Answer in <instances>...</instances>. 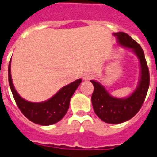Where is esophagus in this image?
<instances>
[{
  "instance_id": "34e87169",
  "label": "esophagus",
  "mask_w": 157,
  "mask_h": 157,
  "mask_svg": "<svg viewBox=\"0 0 157 157\" xmlns=\"http://www.w3.org/2000/svg\"><path fill=\"white\" fill-rule=\"evenodd\" d=\"M94 77V75L92 74V73H86L85 75H83V80H85V81H89V80H92V78Z\"/></svg>"
}]
</instances>
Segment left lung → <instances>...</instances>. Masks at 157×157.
I'll use <instances>...</instances> for the list:
<instances>
[{
  "label": "left lung",
  "instance_id": "left-lung-1",
  "mask_svg": "<svg viewBox=\"0 0 157 157\" xmlns=\"http://www.w3.org/2000/svg\"><path fill=\"white\" fill-rule=\"evenodd\" d=\"M113 35L116 36L119 44L135 53L140 65V77L138 86L130 95L124 98L112 97L99 82L93 80L91 81L94 86L92 95L94 112L102 121L116 124L130 119L139 112L148 92L150 74L144 51L140 45L125 33H115Z\"/></svg>",
  "mask_w": 157,
  "mask_h": 157
}]
</instances>
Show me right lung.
I'll return each instance as SVG.
<instances>
[{
    "label": "right lung",
    "instance_id": "obj_1",
    "mask_svg": "<svg viewBox=\"0 0 157 157\" xmlns=\"http://www.w3.org/2000/svg\"><path fill=\"white\" fill-rule=\"evenodd\" d=\"M8 81L16 103L23 115L33 123L46 126L57 123L65 115L68 111L71 98L81 84L82 79H78L62 87L51 98L42 102H29L22 98L16 91L11 75V60L8 66Z\"/></svg>",
    "mask_w": 157,
    "mask_h": 157
}]
</instances>
